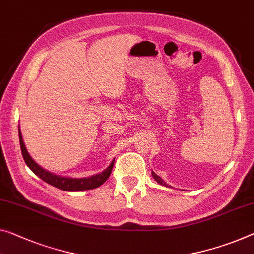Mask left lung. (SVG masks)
<instances>
[{"label": "left lung", "mask_w": 254, "mask_h": 254, "mask_svg": "<svg viewBox=\"0 0 254 254\" xmlns=\"http://www.w3.org/2000/svg\"><path fill=\"white\" fill-rule=\"evenodd\" d=\"M152 176H153V178L155 179V181H157V182L159 183V184H160V185H162V186H166V187H170L169 185H168V184H166V183H165V182H163V181H162V179H161V178H160V177L158 176V175H157V174H154V173H153V171H152Z\"/></svg>", "instance_id": "8db88e82"}]
</instances>
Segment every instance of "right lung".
<instances>
[{
	"label": "right lung",
	"instance_id": "right-lung-1",
	"mask_svg": "<svg viewBox=\"0 0 254 254\" xmlns=\"http://www.w3.org/2000/svg\"><path fill=\"white\" fill-rule=\"evenodd\" d=\"M19 140H20V149L23 160H25L26 165L30 168V170H32L35 175H37L41 179H43V181L48 183V184L57 187V189H60L62 190H67V192H79V190L96 189V187L101 186L105 181H107L109 176H110L112 168H114L115 160L110 163V166H109L107 169L102 171V173L93 175L91 177L71 178L59 176V175L52 174L48 170L43 169L40 165H37V163L34 161L33 158L29 155L28 151H27L25 144H23L20 129H19Z\"/></svg>",
	"mask_w": 254,
	"mask_h": 254
}]
</instances>
